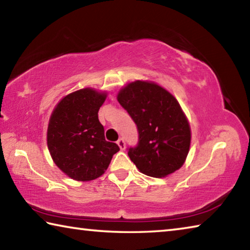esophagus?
Listing matches in <instances>:
<instances>
[{"mask_svg": "<svg viewBox=\"0 0 250 250\" xmlns=\"http://www.w3.org/2000/svg\"><path fill=\"white\" fill-rule=\"evenodd\" d=\"M117 145H118V146H119V147H120V150H122V151H124V150H125V140H124V139H122V138H120V139H119V140H118V141H117Z\"/></svg>", "mask_w": 250, "mask_h": 250, "instance_id": "34e87169", "label": "esophagus"}]
</instances>
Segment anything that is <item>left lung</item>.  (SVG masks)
Returning <instances> with one entry per match:
<instances>
[{
  "instance_id": "left-lung-1",
  "label": "left lung",
  "mask_w": 250,
  "mask_h": 250,
  "mask_svg": "<svg viewBox=\"0 0 250 250\" xmlns=\"http://www.w3.org/2000/svg\"><path fill=\"white\" fill-rule=\"evenodd\" d=\"M117 99L138 126V146L128 152L138 170L164 177L181 168L191 146V126L175 97L158 83L135 80L121 88Z\"/></svg>"
}]
</instances>
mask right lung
<instances>
[{"instance_id": "right-lung-1", "label": "right lung", "mask_w": 250, "mask_h": 250, "mask_svg": "<svg viewBox=\"0 0 250 250\" xmlns=\"http://www.w3.org/2000/svg\"><path fill=\"white\" fill-rule=\"evenodd\" d=\"M107 92L83 88L65 96L54 108L47 128L50 156L61 171L75 181L98 179L119 146L104 139L98 111Z\"/></svg>"}]
</instances>
